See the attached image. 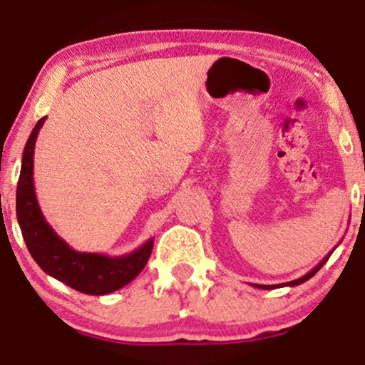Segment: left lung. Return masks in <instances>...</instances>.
I'll list each match as a JSON object with an SVG mask.
<instances>
[{
  "mask_svg": "<svg viewBox=\"0 0 365 365\" xmlns=\"http://www.w3.org/2000/svg\"><path fill=\"white\" fill-rule=\"evenodd\" d=\"M331 254H333V250H331V252L328 254V255H326V257L324 259H322V261L319 262V264H317V266L316 267H314V269H311V271H309V273L307 274H304L302 276V278H299V279H293V282H288V283H282V284H252V287H255V288H262V290H273V288H282V287H297V284H300V283H305V282H307V279H311L312 278V276L314 274H316L317 273V271H319L321 269V267L322 266H324V264H326V261H328V259H329V255Z\"/></svg>",
  "mask_w": 365,
  "mask_h": 365,
  "instance_id": "1",
  "label": "left lung"
}]
</instances>
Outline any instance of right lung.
<instances>
[{
	"label": "right lung",
	"instance_id": "add662e5",
	"mask_svg": "<svg viewBox=\"0 0 365 365\" xmlns=\"http://www.w3.org/2000/svg\"><path fill=\"white\" fill-rule=\"evenodd\" d=\"M44 118L37 121L22 156L16 185V220L34 261L46 274L87 295H108L137 278L153 252L154 238L125 255L78 252L51 228L41 211L34 188V148Z\"/></svg>",
	"mask_w": 365,
	"mask_h": 365
}]
</instances>
